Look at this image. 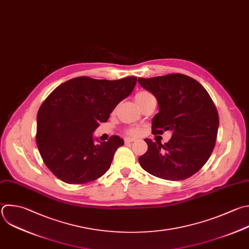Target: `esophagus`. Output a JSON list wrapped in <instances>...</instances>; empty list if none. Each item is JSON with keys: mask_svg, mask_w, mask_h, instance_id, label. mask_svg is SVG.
<instances>
[{"mask_svg": "<svg viewBox=\"0 0 249 249\" xmlns=\"http://www.w3.org/2000/svg\"><path fill=\"white\" fill-rule=\"evenodd\" d=\"M133 141H135V138H130V137H125V138H124V143H125V144L131 143V142H133Z\"/></svg>", "mask_w": 249, "mask_h": 249, "instance_id": "esophagus-1", "label": "esophagus"}]
</instances>
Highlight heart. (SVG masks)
Listing matches in <instances>:
<instances>
[{
	"mask_svg": "<svg viewBox=\"0 0 249 249\" xmlns=\"http://www.w3.org/2000/svg\"><path fill=\"white\" fill-rule=\"evenodd\" d=\"M150 97H153V95L150 92H148V91H139L135 95V101H136L137 105L139 106L141 103H143L146 99H148ZM127 133L129 135H137V134L140 133V129L137 128V127H131V128L127 129Z\"/></svg>",
	"mask_w": 249,
	"mask_h": 249,
	"instance_id": "obj_1",
	"label": "heart"
}]
</instances>
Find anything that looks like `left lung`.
Returning a JSON list of instances; mask_svg holds the SVG:
<instances>
[{
  "label": "left lung",
  "mask_w": 249,
  "mask_h": 249,
  "mask_svg": "<svg viewBox=\"0 0 249 249\" xmlns=\"http://www.w3.org/2000/svg\"><path fill=\"white\" fill-rule=\"evenodd\" d=\"M138 83L158 100L153 132H172L163 145L145 139L148 150L138 159L141 167L165 180L191 177L208 160L215 146L219 117L211 97L198 82L183 74L138 78Z\"/></svg>",
  "instance_id": "8db88e82"
}]
</instances>
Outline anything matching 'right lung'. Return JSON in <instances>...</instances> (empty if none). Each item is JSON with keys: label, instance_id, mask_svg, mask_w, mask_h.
Listing matches in <instances>:
<instances>
[{"label": "right lung", "instance_id": "right-lung-1", "mask_svg": "<svg viewBox=\"0 0 249 249\" xmlns=\"http://www.w3.org/2000/svg\"><path fill=\"white\" fill-rule=\"evenodd\" d=\"M136 81V77L117 81L78 77L46 98L37 115L36 143L44 162L57 178L68 184H84L110 168L124 139L114 135L99 142L92 133L131 93Z\"/></svg>", "mask_w": 249, "mask_h": 249}]
</instances>
